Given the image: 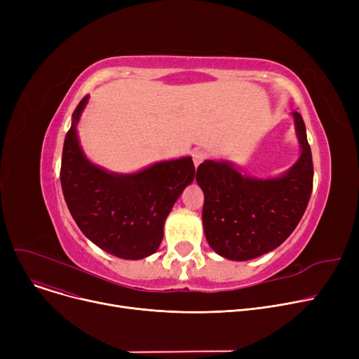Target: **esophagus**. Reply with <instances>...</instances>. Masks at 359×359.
<instances>
[{
  "label": "esophagus",
  "instance_id": "esophagus-1",
  "mask_svg": "<svg viewBox=\"0 0 359 359\" xmlns=\"http://www.w3.org/2000/svg\"><path fill=\"white\" fill-rule=\"evenodd\" d=\"M192 158H194V163H195V167H198L203 160H205V153L202 149H195L192 153Z\"/></svg>",
  "mask_w": 359,
  "mask_h": 359
}]
</instances>
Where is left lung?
I'll list each match as a JSON object with an SVG mask.
<instances>
[{
	"label": "left lung",
	"mask_w": 359,
	"mask_h": 359,
	"mask_svg": "<svg viewBox=\"0 0 359 359\" xmlns=\"http://www.w3.org/2000/svg\"><path fill=\"white\" fill-rule=\"evenodd\" d=\"M301 147L297 163L279 177L241 175L230 161L199 164L205 237L219 256L250 260L284 243L303 218L313 191V158L306 125L292 111Z\"/></svg>",
	"instance_id": "obj_1"
}]
</instances>
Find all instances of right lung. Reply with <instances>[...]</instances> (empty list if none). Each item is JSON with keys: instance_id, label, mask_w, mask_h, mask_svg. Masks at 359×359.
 Masks as SVG:
<instances>
[{"instance_id": "obj_1", "label": "right lung", "mask_w": 359, "mask_h": 359, "mask_svg": "<svg viewBox=\"0 0 359 359\" xmlns=\"http://www.w3.org/2000/svg\"><path fill=\"white\" fill-rule=\"evenodd\" d=\"M88 102L72 113L64 141L61 186L68 210L83 234L104 252L137 260L157 252L167 215L194 182L191 157L160 161L138 173L118 175L93 164L83 153L77 123Z\"/></svg>"}]
</instances>
